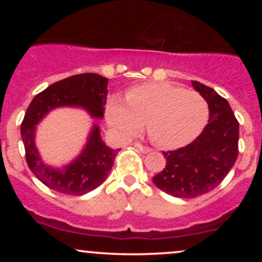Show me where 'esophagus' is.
I'll return each mask as SVG.
<instances>
[{
  "mask_svg": "<svg viewBox=\"0 0 262 262\" xmlns=\"http://www.w3.org/2000/svg\"><path fill=\"white\" fill-rule=\"evenodd\" d=\"M135 148L139 149L141 152H144V154H146V152H150V151H151V149L148 148V146H143V145H141V144H139V143L135 144Z\"/></svg>",
  "mask_w": 262,
  "mask_h": 262,
  "instance_id": "34e87169",
  "label": "esophagus"
}]
</instances>
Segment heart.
<instances>
[{
    "instance_id": "heart-1",
    "label": "heart",
    "mask_w": 262,
    "mask_h": 262,
    "mask_svg": "<svg viewBox=\"0 0 262 262\" xmlns=\"http://www.w3.org/2000/svg\"><path fill=\"white\" fill-rule=\"evenodd\" d=\"M122 100L107 102L108 124L122 138H130L143 128L162 148L172 149L194 140L206 127L209 107L202 95L167 82L139 85Z\"/></svg>"
}]
</instances>
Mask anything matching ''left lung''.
<instances>
[{
    "label": "left lung",
    "mask_w": 262,
    "mask_h": 262,
    "mask_svg": "<svg viewBox=\"0 0 262 262\" xmlns=\"http://www.w3.org/2000/svg\"><path fill=\"white\" fill-rule=\"evenodd\" d=\"M192 86L208 103V123L191 144L162 152L166 166L152 177L156 187L180 198H196L212 191L237 158L239 123L228 101L198 81H192Z\"/></svg>",
    "instance_id": "8db88e82"
}]
</instances>
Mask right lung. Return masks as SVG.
Masks as SVG:
<instances>
[{
	"mask_svg": "<svg viewBox=\"0 0 262 262\" xmlns=\"http://www.w3.org/2000/svg\"><path fill=\"white\" fill-rule=\"evenodd\" d=\"M108 79L98 74H80L58 81L35 96L27 108L20 124V135L26 149V159L35 177L54 191L71 196H81L97 188L113 166L119 149L104 144L97 119L103 118L108 95ZM80 107L95 119L80 154L69 164L52 167L47 164L35 144L37 124L56 107Z\"/></svg>",
	"mask_w": 262,
	"mask_h": 262,
	"instance_id": "right-lung-1",
	"label": "right lung"
}]
</instances>
